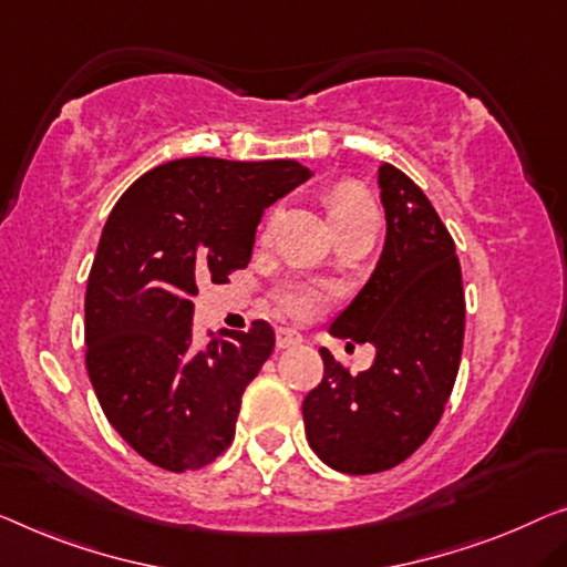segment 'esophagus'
<instances>
[{"mask_svg": "<svg viewBox=\"0 0 567 567\" xmlns=\"http://www.w3.org/2000/svg\"><path fill=\"white\" fill-rule=\"evenodd\" d=\"M298 343H302V336L298 331H292V328H280V331H277V349H290V346Z\"/></svg>", "mask_w": 567, "mask_h": 567, "instance_id": "esophagus-1", "label": "esophagus"}]
</instances>
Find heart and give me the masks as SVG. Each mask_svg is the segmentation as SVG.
<instances>
[{
	"instance_id": "obj_1",
	"label": "heart",
	"mask_w": 567,
	"mask_h": 567,
	"mask_svg": "<svg viewBox=\"0 0 567 567\" xmlns=\"http://www.w3.org/2000/svg\"><path fill=\"white\" fill-rule=\"evenodd\" d=\"M326 208L336 231L361 216L377 214L374 203L353 183H341L333 190H328ZM275 300L277 306L295 318H312L320 310H326L328 302L333 300V290L323 282H285L282 287H277Z\"/></svg>"
}]
</instances>
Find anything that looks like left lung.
Segmentation results:
<instances>
[{
  "label": "left lung",
  "mask_w": 567,
  "mask_h": 567,
  "mask_svg": "<svg viewBox=\"0 0 567 567\" xmlns=\"http://www.w3.org/2000/svg\"><path fill=\"white\" fill-rule=\"evenodd\" d=\"M386 239L377 269L331 333L371 343L374 364L351 374L328 349L323 379L302 400L308 443L341 473H379L427 441L453 392L463 351L461 265L451 234L415 183L379 167Z\"/></svg>",
  "instance_id": "obj_1"
}]
</instances>
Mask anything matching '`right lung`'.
I'll return each mask as SVG.
<instances>
[{
    "label": "right lung",
    "instance_id": "add662e5",
    "mask_svg": "<svg viewBox=\"0 0 567 567\" xmlns=\"http://www.w3.org/2000/svg\"><path fill=\"white\" fill-rule=\"evenodd\" d=\"M310 175L295 159H173L109 214L86 285V369L106 420L155 466L196 471L231 445L275 331L255 320L196 349L193 298L249 265L265 208Z\"/></svg>",
    "mask_w": 567,
    "mask_h": 567
}]
</instances>
